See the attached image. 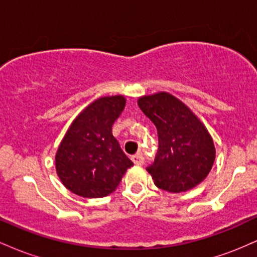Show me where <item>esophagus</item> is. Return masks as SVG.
<instances>
[{
  "mask_svg": "<svg viewBox=\"0 0 257 257\" xmlns=\"http://www.w3.org/2000/svg\"><path fill=\"white\" fill-rule=\"evenodd\" d=\"M132 161H133V163L137 164V166H143L144 162H145L144 161V156L141 155V153H138V155L133 156Z\"/></svg>",
  "mask_w": 257,
  "mask_h": 257,
  "instance_id": "obj_1",
  "label": "esophagus"
}]
</instances>
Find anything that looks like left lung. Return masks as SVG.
Here are the masks:
<instances>
[{
	"mask_svg": "<svg viewBox=\"0 0 257 257\" xmlns=\"http://www.w3.org/2000/svg\"><path fill=\"white\" fill-rule=\"evenodd\" d=\"M158 133L155 162L146 168L161 190L186 192L204 180L215 161L211 135L192 110L167 91L138 99Z\"/></svg>",
	"mask_w": 257,
	"mask_h": 257,
	"instance_id": "1",
	"label": "left lung"
}]
</instances>
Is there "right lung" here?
I'll use <instances>...</instances> for the list:
<instances>
[{
	"mask_svg": "<svg viewBox=\"0 0 257 257\" xmlns=\"http://www.w3.org/2000/svg\"><path fill=\"white\" fill-rule=\"evenodd\" d=\"M123 95L94 100L73 119L55 155L63 185L84 198L113 192L133 162L112 135V124L124 110Z\"/></svg>",
	"mask_w": 257,
	"mask_h": 257,
	"instance_id": "obj_1",
	"label": "right lung"
}]
</instances>
